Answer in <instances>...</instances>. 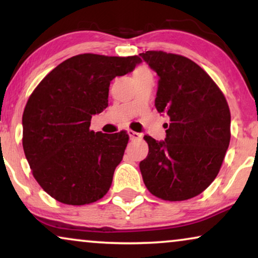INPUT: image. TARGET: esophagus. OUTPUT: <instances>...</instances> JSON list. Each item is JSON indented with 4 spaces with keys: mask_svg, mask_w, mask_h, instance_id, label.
Here are the masks:
<instances>
[{
    "mask_svg": "<svg viewBox=\"0 0 258 258\" xmlns=\"http://www.w3.org/2000/svg\"><path fill=\"white\" fill-rule=\"evenodd\" d=\"M128 135L130 137V140H139L141 139V136H142L140 133L133 132V130H128Z\"/></svg>",
    "mask_w": 258,
    "mask_h": 258,
    "instance_id": "34e87169",
    "label": "esophagus"
}]
</instances>
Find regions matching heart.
<instances>
[{"instance_id":"1","label":"heart","mask_w":258,"mask_h":258,"mask_svg":"<svg viewBox=\"0 0 258 258\" xmlns=\"http://www.w3.org/2000/svg\"><path fill=\"white\" fill-rule=\"evenodd\" d=\"M144 73H150V70L147 68V67H139L134 73V75H137V74H144Z\"/></svg>"}]
</instances>
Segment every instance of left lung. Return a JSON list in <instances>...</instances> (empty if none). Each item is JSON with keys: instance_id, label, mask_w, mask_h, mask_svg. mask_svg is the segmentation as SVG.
I'll use <instances>...</instances> for the list:
<instances>
[{"instance_id": "left-lung-1", "label": "left lung", "mask_w": 258, "mask_h": 258, "mask_svg": "<svg viewBox=\"0 0 258 258\" xmlns=\"http://www.w3.org/2000/svg\"><path fill=\"white\" fill-rule=\"evenodd\" d=\"M140 57L158 76L155 107L168 116L164 141L146 135L149 146L140 170L158 199L184 201L216 178L230 142V110L211 77L191 59L163 51Z\"/></svg>"}]
</instances>
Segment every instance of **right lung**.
I'll list each match as a JSON object with an SVG mask.
<instances>
[{"mask_svg":"<svg viewBox=\"0 0 258 258\" xmlns=\"http://www.w3.org/2000/svg\"><path fill=\"white\" fill-rule=\"evenodd\" d=\"M139 56L82 54L52 69L23 111V150L35 179L58 202L83 206L108 192L129 136L94 133L90 119L108 107L110 82L132 73Z\"/></svg>","mask_w":258,"mask_h":258,"instance_id":"add662e5","label":"right lung"}]
</instances>
